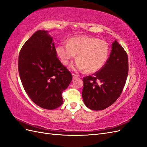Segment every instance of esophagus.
I'll return each instance as SVG.
<instances>
[{"mask_svg":"<svg viewBox=\"0 0 147 147\" xmlns=\"http://www.w3.org/2000/svg\"><path fill=\"white\" fill-rule=\"evenodd\" d=\"M78 76V74H73V78H76Z\"/></svg>","mask_w":147,"mask_h":147,"instance_id":"obj_1","label":"esophagus"}]
</instances>
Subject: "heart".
I'll list each match as a JSON object with an SVG mask.
<instances>
[{"label": "heart", "instance_id": "obj_1", "mask_svg": "<svg viewBox=\"0 0 147 147\" xmlns=\"http://www.w3.org/2000/svg\"><path fill=\"white\" fill-rule=\"evenodd\" d=\"M110 46L106 41L90 36L71 37L67 44H61L56 47V52L62 64L67 65L76 56L77 60L70 68L74 71H84L94 73L101 69L109 58Z\"/></svg>", "mask_w": 147, "mask_h": 147}]
</instances>
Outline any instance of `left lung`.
Here are the masks:
<instances>
[{
  "label": "left lung",
  "instance_id": "obj_1",
  "mask_svg": "<svg viewBox=\"0 0 147 147\" xmlns=\"http://www.w3.org/2000/svg\"><path fill=\"white\" fill-rule=\"evenodd\" d=\"M127 74V54L115 40L106 64L92 76L83 79L82 96L86 106L95 111L111 106L122 93Z\"/></svg>",
  "mask_w": 147,
  "mask_h": 147
}]
</instances>
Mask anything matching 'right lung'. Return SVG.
<instances>
[{
    "label": "right lung",
    "instance_id": "add662e5",
    "mask_svg": "<svg viewBox=\"0 0 147 147\" xmlns=\"http://www.w3.org/2000/svg\"><path fill=\"white\" fill-rule=\"evenodd\" d=\"M18 71L25 91L37 105L54 110L63 103L62 92L72 74L57 58L47 31H36L24 43L19 54Z\"/></svg>",
    "mask_w": 147,
    "mask_h": 147
}]
</instances>
